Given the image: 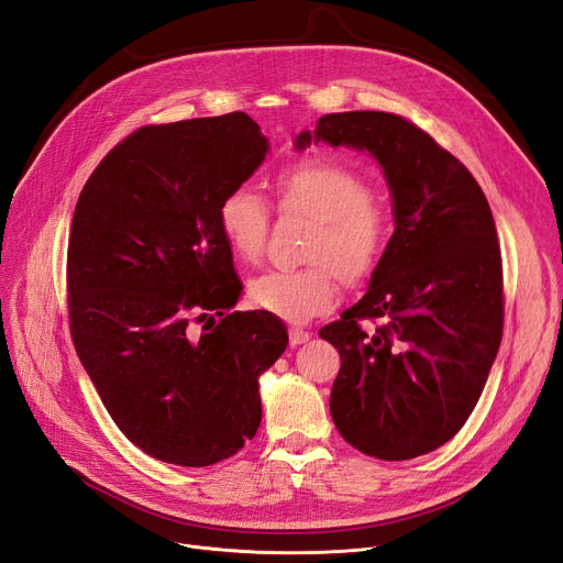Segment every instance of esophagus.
Segmentation results:
<instances>
[{
    "mask_svg": "<svg viewBox=\"0 0 563 563\" xmlns=\"http://www.w3.org/2000/svg\"><path fill=\"white\" fill-rule=\"evenodd\" d=\"M312 335L308 333V331H303V329H289V345L291 347H299V345H303V342H308Z\"/></svg>",
    "mask_w": 563,
    "mask_h": 563,
    "instance_id": "esophagus-1",
    "label": "esophagus"
}]
</instances>
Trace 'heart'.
Segmentation results:
<instances>
[{
	"label": "heart",
	"instance_id": "heart-1",
	"mask_svg": "<svg viewBox=\"0 0 563 563\" xmlns=\"http://www.w3.org/2000/svg\"><path fill=\"white\" fill-rule=\"evenodd\" d=\"M283 213L314 221L308 260L299 272H264L249 285L257 308L287 322H308L338 301L335 274L354 285L368 278L384 253L388 216L373 200V188L347 165L306 158L287 165L276 179ZM272 213L251 188H234L218 207V228L241 262H257L266 249Z\"/></svg>",
	"mask_w": 563,
	"mask_h": 563
}]
</instances>
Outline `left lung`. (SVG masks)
Wrapping results in <instances>:
<instances>
[{
    "label": "left lung",
    "mask_w": 563,
    "mask_h": 563,
    "mask_svg": "<svg viewBox=\"0 0 563 563\" xmlns=\"http://www.w3.org/2000/svg\"><path fill=\"white\" fill-rule=\"evenodd\" d=\"M312 142L368 152L396 223L365 295L320 331L340 354L333 423L365 455H426L470 419L499 352L501 253L490 205L467 167L398 114H324L295 150ZM363 319L383 324L363 330Z\"/></svg>",
    "instance_id": "1"
}]
</instances>
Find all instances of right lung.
Instances as JSON below:
<instances>
[{"label": "right lung", "instance_id": "1", "mask_svg": "<svg viewBox=\"0 0 563 563\" xmlns=\"http://www.w3.org/2000/svg\"><path fill=\"white\" fill-rule=\"evenodd\" d=\"M266 154L246 112L144 126L93 169L73 213L76 352L117 428L179 467H209L255 437L260 375L287 347L276 314L230 312L243 285L218 228L223 198Z\"/></svg>", "mask_w": 563, "mask_h": 563}]
</instances>
